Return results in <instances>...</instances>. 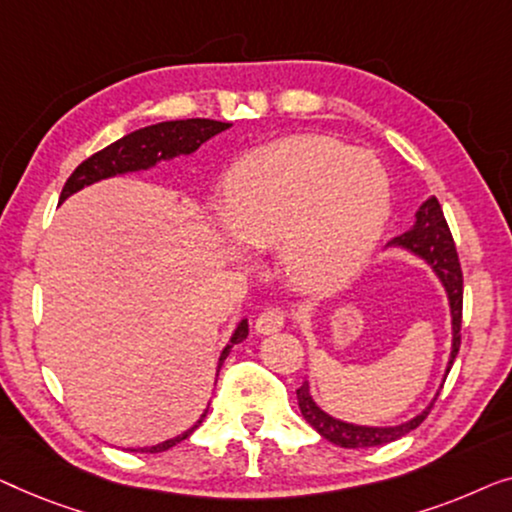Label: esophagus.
Masks as SVG:
<instances>
[{
  "mask_svg": "<svg viewBox=\"0 0 512 512\" xmlns=\"http://www.w3.org/2000/svg\"><path fill=\"white\" fill-rule=\"evenodd\" d=\"M283 325H285V313L280 311L278 306H273V308H266V311L259 315L255 322V331L257 334H273V331L283 329Z\"/></svg>",
  "mask_w": 512,
  "mask_h": 512,
  "instance_id": "obj_1",
  "label": "esophagus"
}]
</instances>
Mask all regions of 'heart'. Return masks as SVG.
I'll return each instance as SVG.
<instances>
[{
    "mask_svg": "<svg viewBox=\"0 0 512 512\" xmlns=\"http://www.w3.org/2000/svg\"><path fill=\"white\" fill-rule=\"evenodd\" d=\"M390 185L376 157L325 136L250 150L227 174L222 220L241 243L276 248L285 278L327 292L355 276L383 234Z\"/></svg>",
    "mask_w": 512,
    "mask_h": 512,
    "instance_id": "b5f03b06",
    "label": "heart"
}]
</instances>
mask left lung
<instances>
[{
  "label": "left lung",
  "instance_id": "1",
  "mask_svg": "<svg viewBox=\"0 0 512 512\" xmlns=\"http://www.w3.org/2000/svg\"><path fill=\"white\" fill-rule=\"evenodd\" d=\"M394 246L408 248L410 253L422 257L431 269L436 271V276L441 278V283L448 292L450 299V313H452V352L448 371L455 362L459 343H462V301H464V276L462 266H459V255L452 241L450 227L445 222L443 208L438 204L436 197H431L420 206V211L415 213V225L408 229L406 234L392 241ZM299 408L304 420L318 431L322 438H327L329 443L341 445V448H376V445H385L397 441V438L406 436L408 431H413L424 422V417L429 415L431 406L422 410L420 415H415L413 420L397 424V427H359V424L341 422L336 417L327 415L318 403L313 401L311 392H308V383H304L297 390Z\"/></svg>",
  "mask_w": 512,
  "mask_h": 512
}]
</instances>
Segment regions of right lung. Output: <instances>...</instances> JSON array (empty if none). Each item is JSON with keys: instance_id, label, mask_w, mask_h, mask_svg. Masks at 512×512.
<instances>
[{"instance_id": "obj_1", "label": "right lung", "mask_w": 512, "mask_h": 512, "mask_svg": "<svg viewBox=\"0 0 512 512\" xmlns=\"http://www.w3.org/2000/svg\"><path fill=\"white\" fill-rule=\"evenodd\" d=\"M232 125L229 122H218V120H208V118H190V120H169V122H157V125L136 129V132L122 136L111 146H106L99 153L90 155L88 160L78 164L74 169V174L67 178V183L62 187L60 194V204L71 194L83 190L85 185H92L97 181H104V178L118 176V174H129V171H141V169H150L155 167L160 160H171L176 155H190L197 150L201 143L211 139V136L225 132ZM248 336V320H241L239 327L234 329L232 338L225 345V350L220 352V362H218V371L222 362H225L229 350L234 348L236 343H241L243 338ZM208 413V408L201 413L197 422L192 424L190 429L183 431L181 436L169 438L160 445H153V448H141V452H164L169 448H174L176 443L185 441L187 436L192 434L194 429L204 422V417Z\"/></svg>"}]
</instances>
